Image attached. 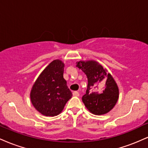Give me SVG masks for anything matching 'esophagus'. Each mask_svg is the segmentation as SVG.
<instances>
[{
  "mask_svg": "<svg viewBox=\"0 0 148 148\" xmlns=\"http://www.w3.org/2000/svg\"><path fill=\"white\" fill-rule=\"evenodd\" d=\"M73 95L74 96H75V97H79V92H77V91H74V92H73Z\"/></svg>",
  "mask_w": 148,
  "mask_h": 148,
  "instance_id": "1",
  "label": "esophagus"
}]
</instances>
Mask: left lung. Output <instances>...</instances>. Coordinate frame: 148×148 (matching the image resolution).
<instances>
[{
  "label": "left lung",
  "mask_w": 148,
  "mask_h": 148,
  "mask_svg": "<svg viewBox=\"0 0 148 148\" xmlns=\"http://www.w3.org/2000/svg\"><path fill=\"white\" fill-rule=\"evenodd\" d=\"M76 67L88 78L86 93L82 101L88 111L95 115L109 112L118 99L119 89L110 73L95 60L76 62Z\"/></svg>",
  "instance_id": "1"
}]
</instances>
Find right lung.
<instances>
[{"label":"right lung","mask_w":148,"mask_h":148,"mask_svg":"<svg viewBox=\"0 0 148 148\" xmlns=\"http://www.w3.org/2000/svg\"><path fill=\"white\" fill-rule=\"evenodd\" d=\"M64 64L54 60L42 71L30 91L32 104L45 116H56L62 112L72 92L63 78Z\"/></svg>","instance_id":"1"}]
</instances>
